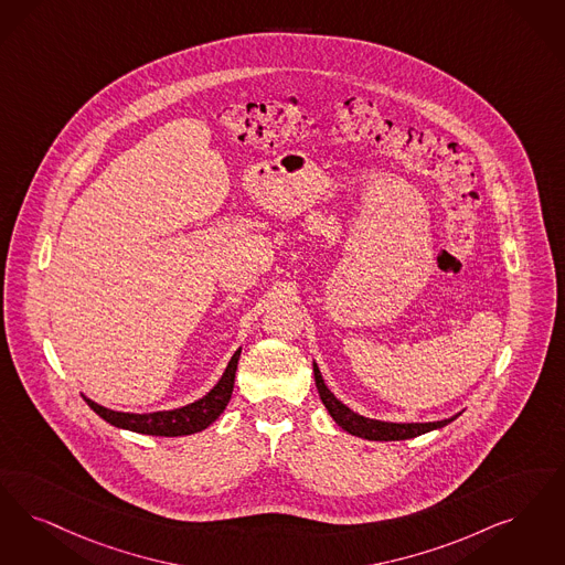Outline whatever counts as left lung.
I'll return each mask as SVG.
<instances>
[{"mask_svg":"<svg viewBox=\"0 0 565 565\" xmlns=\"http://www.w3.org/2000/svg\"><path fill=\"white\" fill-rule=\"evenodd\" d=\"M313 374H316L317 391H319V397H321L323 406L330 412V416L337 420L340 429H344L347 433L355 435V437H363V439H370V441H402V439H412V437H418V435L429 433L433 429H441L456 418V416H451L448 420L407 423V425L370 420V418H363L360 414L351 412L344 404H340L339 399L330 393V388L323 383L317 363H313Z\"/></svg>","mask_w":565,"mask_h":565,"instance_id":"left-lung-1","label":"left lung"}]
</instances>
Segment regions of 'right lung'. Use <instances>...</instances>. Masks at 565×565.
<instances>
[{"mask_svg": "<svg viewBox=\"0 0 565 565\" xmlns=\"http://www.w3.org/2000/svg\"><path fill=\"white\" fill-rule=\"evenodd\" d=\"M239 351H235V355L231 358V362L226 365L223 379L218 384L202 397L195 404L179 407V409H168V412H153V414H128V412H115L107 407L94 404L92 399H86L88 406L109 425L119 427V429L135 430L142 435H158V437H179V435H191L198 430L207 429L225 409L231 393H233V384H235V370L239 362Z\"/></svg>", "mask_w": 565, "mask_h": 565, "instance_id": "add662e5", "label": "right lung"}]
</instances>
